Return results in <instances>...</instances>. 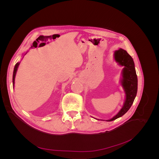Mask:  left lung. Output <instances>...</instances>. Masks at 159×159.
<instances>
[{
	"instance_id": "1",
	"label": "left lung",
	"mask_w": 159,
	"mask_h": 159,
	"mask_svg": "<svg viewBox=\"0 0 159 159\" xmlns=\"http://www.w3.org/2000/svg\"><path fill=\"white\" fill-rule=\"evenodd\" d=\"M114 58L119 65L124 66L121 73V84L125 93V99L123 107L118 113L113 118L106 120L107 121H113L125 114L131 107L137 93V76L132 57L128 54L127 51L120 48L115 52Z\"/></svg>"
}]
</instances>
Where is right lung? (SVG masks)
<instances>
[{"label":"right lung","instance_id":"add662e5","mask_svg":"<svg viewBox=\"0 0 159 159\" xmlns=\"http://www.w3.org/2000/svg\"><path fill=\"white\" fill-rule=\"evenodd\" d=\"M20 64V62H17L15 66H14V71H13V76H12V83H13V86L14 85V80H15V76H16V71L18 68V66Z\"/></svg>","mask_w":159,"mask_h":159}]
</instances>
